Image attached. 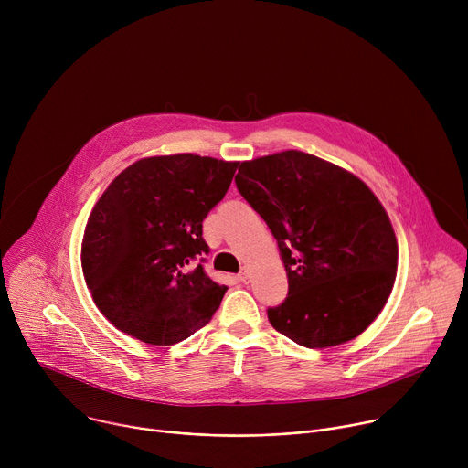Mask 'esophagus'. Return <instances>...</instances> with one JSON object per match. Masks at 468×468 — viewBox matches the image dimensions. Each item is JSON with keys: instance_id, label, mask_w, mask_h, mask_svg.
<instances>
[{"instance_id": "esophagus-1", "label": "esophagus", "mask_w": 468, "mask_h": 468, "mask_svg": "<svg viewBox=\"0 0 468 468\" xmlns=\"http://www.w3.org/2000/svg\"><path fill=\"white\" fill-rule=\"evenodd\" d=\"M248 280H250V272H248L246 266H242L240 272H239V282H242V283H248Z\"/></svg>"}]
</instances>
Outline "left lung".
<instances>
[{
    "label": "left lung",
    "instance_id": "8db88e82",
    "mask_svg": "<svg viewBox=\"0 0 468 468\" xmlns=\"http://www.w3.org/2000/svg\"><path fill=\"white\" fill-rule=\"evenodd\" d=\"M239 192L278 240L289 294L269 320L305 348H329L374 322L392 291L398 242L374 192L354 174L287 150L244 161Z\"/></svg>",
    "mask_w": 468,
    "mask_h": 468
}]
</instances>
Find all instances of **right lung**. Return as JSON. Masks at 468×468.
Here are the masks:
<instances>
[{"instance_id": "right-lung-1", "label": "right lung", "mask_w": 468, "mask_h": 468, "mask_svg": "<svg viewBox=\"0 0 468 468\" xmlns=\"http://www.w3.org/2000/svg\"><path fill=\"white\" fill-rule=\"evenodd\" d=\"M239 163L177 154L120 172L94 206L81 266L114 327L148 345H176L209 324L228 291L204 271V218Z\"/></svg>"}]
</instances>
